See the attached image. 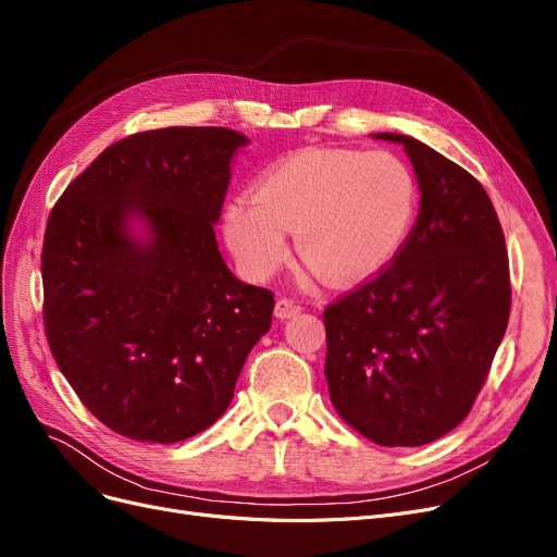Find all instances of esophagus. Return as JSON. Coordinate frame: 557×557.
I'll return each instance as SVG.
<instances>
[{
	"instance_id": "1",
	"label": "esophagus",
	"mask_w": 557,
	"mask_h": 557,
	"mask_svg": "<svg viewBox=\"0 0 557 557\" xmlns=\"http://www.w3.org/2000/svg\"><path fill=\"white\" fill-rule=\"evenodd\" d=\"M300 311H302V307L298 302H294L292 298H277V302H275V317L282 321L296 317V313H300Z\"/></svg>"
}]
</instances>
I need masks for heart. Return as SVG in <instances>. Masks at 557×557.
Here are the masks:
<instances>
[{
	"label": "heart",
	"mask_w": 557,
	"mask_h": 557,
	"mask_svg": "<svg viewBox=\"0 0 557 557\" xmlns=\"http://www.w3.org/2000/svg\"><path fill=\"white\" fill-rule=\"evenodd\" d=\"M419 186L392 152L305 148L265 168L252 196L223 211V234L252 280L271 277L296 250L327 284H357L394 261L412 232Z\"/></svg>",
	"instance_id": "heart-1"
}]
</instances>
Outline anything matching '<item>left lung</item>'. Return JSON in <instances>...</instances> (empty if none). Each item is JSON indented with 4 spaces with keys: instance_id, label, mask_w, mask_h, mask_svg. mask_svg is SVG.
<instances>
[{
    "instance_id": "left-lung-1",
    "label": "left lung",
    "mask_w": 557,
    "mask_h": 557,
    "mask_svg": "<svg viewBox=\"0 0 557 557\" xmlns=\"http://www.w3.org/2000/svg\"><path fill=\"white\" fill-rule=\"evenodd\" d=\"M400 143L421 209L373 280L323 311L330 400L380 446H423L471 412L510 319V261L482 184L425 143Z\"/></svg>"
}]
</instances>
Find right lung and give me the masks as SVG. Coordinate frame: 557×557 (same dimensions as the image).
<instances>
[{"mask_svg": "<svg viewBox=\"0 0 557 557\" xmlns=\"http://www.w3.org/2000/svg\"><path fill=\"white\" fill-rule=\"evenodd\" d=\"M244 145L225 127L132 134L47 221V342L90 414L123 437L175 444L213 425L271 327L273 294L232 275L213 232Z\"/></svg>", "mask_w": 557, "mask_h": 557, "instance_id": "right-lung-1", "label": "right lung"}]
</instances>
